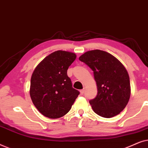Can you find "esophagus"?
Masks as SVG:
<instances>
[{"label": "esophagus", "instance_id": "esophagus-1", "mask_svg": "<svg viewBox=\"0 0 148 148\" xmlns=\"http://www.w3.org/2000/svg\"><path fill=\"white\" fill-rule=\"evenodd\" d=\"M84 92H85V89H84V88L83 89V90H82L80 91V93H81V94H82V95L84 94Z\"/></svg>", "mask_w": 148, "mask_h": 148}]
</instances>
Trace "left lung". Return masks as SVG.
<instances>
[{"label": "left lung", "mask_w": 148, "mask_h": 148, "mask_svg": "<svg viewBox=\"0 0 148 148\" xmlns=\"http://www.w3.org/2000/svg\"><path fill=\"white\" fill-rule=\"evenodd\" d=\"M79 59L94 71L98 94L90 101L93 110L104 118L120 114L131 96L129 76L124 65L111 54L100 50L85 52Z\"/></svg>", "instance_id": "left-lung-1"}]
</instances>
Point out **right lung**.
Returning <instances> with one entry per match:
<instances>
[{"instance_id": "obj_1", "label": "right lung", "mask_w": 148, "mask_h": 148, "mask_svg": "<svg viewBox=\"0 0 148 148\" xmlns=\"http://www.w3.org/2000/svg\"><path fill=\"white\" fill-rule=\"evenodd\" d=\"M77 57L71 52L57 50L38 64L31 77L29 94L38 111L48 118L58 119L71 108L79 92L73 88L67 69Z\"/></svg>"}]
</instances>
